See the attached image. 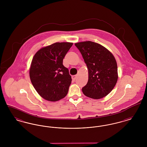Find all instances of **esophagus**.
Returning a JSON list of instances; mask_svg holds the SVG:
<instances>
[{
    "instance_id": "34e87169",
    "label": "esophagus",
    "mask_w": 147,
    "mask_h": 147,
    "mask_svg": "<svg viewBox=\"0 0 147 147\" xmlns=\"http://www.w3.org/2000/svg\"><path fill=\"white\" fill-rule=\"evenodd\" d=\"M77 77H78V76H77V75L73 76H72V79H73V80H76V79L77 78Z\"/></svg>"
}]
</instances>
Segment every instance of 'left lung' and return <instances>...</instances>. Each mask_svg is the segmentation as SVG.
<instances>
[{
    "label": "left lung",
    "instance_id": "1",
    "mask_svg": "<svg viewBox=\"0 0 147 147\" xmlns=\"http://www.w3.org/2000/svg\"><path fill=\"white\" fill-rule=\"evenodd\" d=\"M88 69L89 78L82 88L84 95L99 99L107 95L118 79L117 65L112 53L102 45L91 41L75 43Z\"/></svg>",
    "mask_w": 147,
    "mask_h": 147
}]
</instances>
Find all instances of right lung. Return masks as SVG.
Wrapping results in <instances>:
<instances>
[{
	"label": "right lung",
	"mask_w": 147,
	"mask_h": 147,
	"mask_svg": "<svg viewBox=\"0 0 147 147\" xmlns=\"http://www.w3.org/2000/svg\"><path fill=\"white\" fill-rule=\"evenodd\" d=\"M72 45L70 42H56L38 50L32 58L30 80L38 94L46 100L58 101L68 92L71 78L63 60Z\"/></svg>",
	"instance_id": "obj_1"
}]
</instances>
